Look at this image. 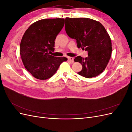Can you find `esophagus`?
I'll return each mask as SVG.
<instances>
[{
    "mask_svg": "<svg viewBox=\"0 0 132 132\" xmlns=\"http://www.w3.org/2000/svg\"><path fill=\"white\" fill-rule=\"evenodd\" d=\"M68 61H69L71 63H73L74 62V59H73V57H68Z\"/></svg>",
    "mask_w": 132,
    "mask_h": 132,
    "instance_id": "esophagus-1",
    "label": "esophagus"
}]
</instances>
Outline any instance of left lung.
I'll use <instances>...</instances> for the list:
<instances>
[{"mask_svg":"<svg viewBox=\"0 0 132 132\" xmlns=\"http://www.w3.org/2000/svg\"><path fill=\"white\" fill-rule=\"evenodd\" d=\"M65 31L75 39L77 47L88 52V57H75L74 61L82 65L78 73L82 77H96L105 69L112 53L109 35L101 23L89 18H65Z\"/></svg>","mask_w":132,"mask_h":132,"instance_id":"left-lung-1","label":"left lung"}]
</instances>
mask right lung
Masks as SVG:
<instances>
[{
    "label": "right lung",
    "mask_w": 132,
    "mask_h": 132,
    "mask_svg": "<svg viewBox=\"0 0 132 132\" xmlns=\"http://www.w3.org/2000/svg\"><path fill=\"white\" fill-rule=\"evenodd\" d=\"M64 25V19L40 20L30 25L23 35L20 46L21 58L26 70L35 78H50L61 63L68 60L50 54L54 50V41Z\"/></svg>",
    "instance_id": "add662e5"
}]
</instances>
